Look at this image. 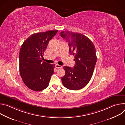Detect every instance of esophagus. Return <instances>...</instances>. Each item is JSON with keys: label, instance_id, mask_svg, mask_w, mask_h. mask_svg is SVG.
<instances>
[{"label": "esophagus", "instance_id": "obj_1", "mask_svg": "<svg viewBox=\"0 0 125 125\" xmlns=\"http://www.w3.org/2000/svg\"><path fill=\"white\" fill-rule=\"evenodd\" d=\"M55 67L57 69H59V68H62V66H60L58 64H56L55 65Z\"/></svg>", "mask_w": 125, "mask_h": 125}]
</instances>
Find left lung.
Instances as JSON below:
<instances>
[{
    "mask_svg": "<svg viewBox=\"0 0 125 125\" xmlns=\"http://www.w3.org/2000/svg\"><path fill=\"white\" fill-rule=\"evenodd\" d=\"M61 37L68 43L69 53L74 56V68L64 66L65 75L61 78L63 85L71 90L84 87L90 81L96 63L95 46L92 41L79 32L62 31Z\"/></svg>",
    "mask_w": 125,
    "mask_h": 125,
    "instance_id": "8db88e82",
    "label": "left lung"
}]
</instances>
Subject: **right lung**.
<instances>
[{
  "label": "right lung",
  "mask_w": 125,
  "mask_h": 125,
  "mask_svg": "<svg viewBox=\"0 0 125 125\" xmlns=\"http://www.w3.org/2000/svg\"><path fill=\"white\" fill-rule=\"evenodd\" d=\"M58 30L33 33L22 45L19 53V70L25 85L34 91H42L48 85L55 64L42 62L41 57L49 42Z\"/></svg>",
  "instance_id": "obj_1"
}]
</instances>
